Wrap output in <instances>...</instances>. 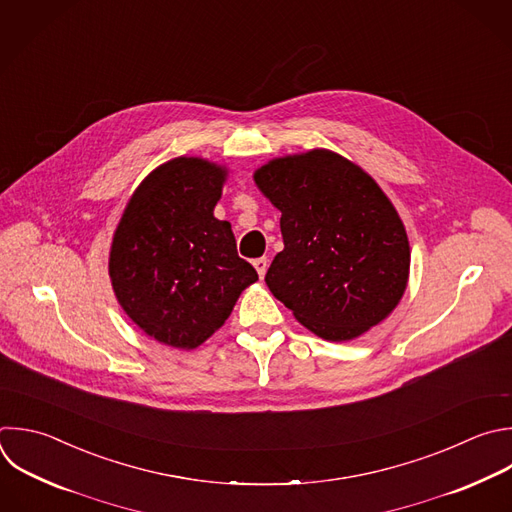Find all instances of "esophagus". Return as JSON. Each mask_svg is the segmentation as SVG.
Masks as SVG:
<instances>
[{
	"label": "esophagus",
	"instance_id": "obj_1",
	"mask_svg": "<svg viewBox=\"0 0 512 512\" xmlns=\"http://www.w3.org/2000/svg\"><path fill=\"white\" fill-rule=\"evenodd\" d=\"M267 265H269V261H267V257H259V259H253V267L257 269V273H259V277H265V271H267Z\"/></svg>",
	"mask_w": 512,
	"mask_h": 512
}]
</instances>
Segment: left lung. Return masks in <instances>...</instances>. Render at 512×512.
Wrapping results in <instances>:
<instances>
[{
  "label": "left lung",
  "instance_id": "obj_1",
  "mask_svg": "<svg viewBox=\"0 0 512 512\" xmlns=\"http://www.w3.org/2000/svg\"><path fill=\"white\" fill-rule=\"evenodd\" d=\"M255 183L281 211L285 245L265 283L307 329L346 342L392 313L410 245L372 177L335 152L311 150L271 160Z\"/></svg>",
  "mask_w": 512,
  "mask_h": 512
}]
</instances>
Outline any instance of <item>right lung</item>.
I'll use <instances>...</instances> for the list:
<instances>
[{
  "mask_svg": "<svg viewBox=\"0 0 512 512\" xmlns=\"http://www.w3.org/2000/svg\"><path fill=\"white\" fill-rule=\"evenodd\" d=\"M225 170L175 158L132 195L110 251V279L128 317L160 344L193 350L257 281L227 221L213 217Z\"/></svg>",
  "mask_w": 512,
  "mask_h": 512,
  "instance_id": "1",
  "label": "right lung"
}]
</instances>
